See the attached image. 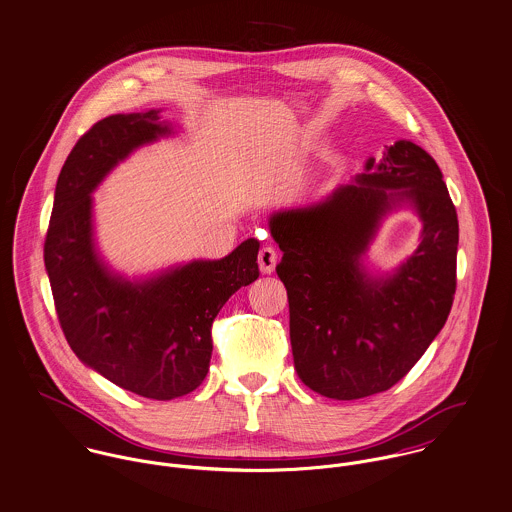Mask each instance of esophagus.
Wrapping results in <instances>:
<instances>
[{"label":"esophagus","instance_id":"esophagus-1","mask_svg":"<svg viewBox=\"0 0 512 512\" xmlns=\"http://www.w3.org/2000/svg\"><path fill=\"white\" fill-rule=\"evenodd\" d=\"M277 249L271 247V245H265L259 249V255H257V263H259V269L263 275H271L275 271V265H277Z\"/></svg>","mask_w":512,"mask_h":512}]
</instances>
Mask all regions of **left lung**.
<instances>
[{
	"label": "left lung",
	"instance_id": "1",
	"mask_svg": "<svg viewBox=\"0 0 512 512\" xmlns=\"http://www.w3.org/2000/svg\"><path fill=\"white\" fill-rule=\"evenodd\" d=\"M410 203L419 249L387 278L360 265L380 220ZM283 251L290 345L300 381L322 397H371L398 383L444 328L455 294L459 226L436 161L412 141L369 159L326 200L271 216Z\"/></svg>",
	"mask_w": 512,
	"mask_h": 512
}]
</instances>
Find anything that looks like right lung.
Here are the masks:
<instances>
[{
	"label": "right lung",
	"instance_id": "obj_1",
	"mask_svg": "<svg viewBox=\"0 0 512 512\" xmlns=\"http://www.w3.org/2000/svg\"><path fill=\"white\" fill-rule=\"evenodd\" d=\"M163 135L171 127L157 110L92 125L58 174L45 239L58 322L76 357L117 387L153 400L184 397L202 385L218 312L259 277L257 239L220 261H192L133 283L98 257L90 194L131 151Z\"/></svg>",
	"mask_w": 512,
	"mask_h": 512
}]
</instances>
